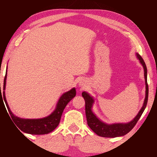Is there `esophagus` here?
Wrapping results in <instances>:
<instances>
[{
    "instance_id": "1",
    "label": "esophagus",
    "mask_w": 157,
    "mask_h": 157,
    "mask_svg": "<svg viewBox=\"0 0 157 157\" xmlns=\"http://www.w3.org/2000/svg\"><path fill=\"white\" fill-rule=\"evenodd\" d=\"M79 86H84V82H83L82 81H80V82H79Z\"/></svg>"
}]
</instances>
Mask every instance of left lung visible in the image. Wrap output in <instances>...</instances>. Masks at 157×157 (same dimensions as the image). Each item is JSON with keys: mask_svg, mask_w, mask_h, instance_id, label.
<instances>
[{"mask_svg": "<svg viewBox=\"0 0 157 157\" xmlns=\"http://www.w3.org/2000/svg\"><path fill=\"white\" fill-rule=\"evenodd\" d=\"M137 58L140 61L141 64L143 65L144 69V77L145 81V98L144 102V105L142 106L138 114L136 117L129 122L127 123H117V124H108L106 123L101 122L99 118L94 115L92 111L93 104L94 103V99L92 97L90 96V94L86 92H83L82 96L85 100V112L87 119V123L88 126L91 128L94 132L96 133L99 136L104 137H116L124 136L128 132H130L132 128L135 126L136 123L140 119L142 113H144L145 109L147 106V101H148V94H149V87L147 84V70L145 61H144L141 56L136 53Z\"/></svg>", "mask_w": 157, "mask_h": 157, "instance_id": "8db88e82", "label": "left lung"}]
</instances>
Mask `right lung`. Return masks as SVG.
<instances>
[{"mask_svg": "<svg viewBox=\"0 0 157 157\" xmlns=\"http://www.w3.org/2000/svg\"><path fill=\"white\" fill-rule=\"evenodd\" d=\"M7 77V69L6 71V75L4 77V85H3V98L4 102L8 110L11 118L16 125L20 129L25 133L33 135H43L50 133L55 130V128L58 126L60 122L61 115L65 107L67 105V103L76 96V90L75 88L70 90L69 91L64 93L61 96L57 103L55 110L52 112L50 115L44 118H38V119H28V118H21L15 116L10 111L6 99L5 97V90L6 82ZM1 89V84H0ZM2 96V94H1Z\"/></svg>", "mask_w": 157, "mask_h": 157, "instance_id": "1", "label": "right lung"}]
</instances>
